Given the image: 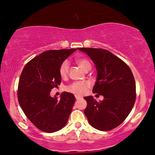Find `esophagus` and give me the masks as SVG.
<instances>
[{
    "label": "esophagus",
    "mask_w": 155,
    "mask_h": 155,
    "mask_svg": "<svg viewBox=\"0 0 155 155\" xmlns=\"http://www.w3.org/2000/svg\"><path fill=\"white\" fill-rule=\"evenodd\" d=\"M75 99H82V97H80V96H78V95H75Z\"/></svg>",
    "instance_id": "34e87169"
}]
</instances>
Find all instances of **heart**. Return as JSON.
Listing matches in <instances>:
<instances>
[{
  "label": "heart",
  "instance_id": "heart-1",
  "mask_svg": "<svg viewBox=\"0 0 155 155\" xmlns=\"http://www.w3.org/2000/svg\"><path fill=\"white\" fill-rule=\"evenodd\" d=\"M76 62L78 66L82 69L84 71H86L87 70L91 69V64L90 61L88 59L84 58H81L76 60ZM69 63L68 61H64L61 63L59 67V74L62 78H67L69 73ZM91 86L90 82L87 81H83V82H78L72 83L71 84L68 86L66 88V90L71 92L77 95H82L86 93L88 88Z\"/></svg>",
  "mask_w": 155,
  "mask_h": 155
}]
</instances>
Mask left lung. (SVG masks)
I'll list each match as a JSON object with an SVG mask.
<instances>
[{"label": "left lung", "mask_w": 155, "mask_h": 155, "mask_svg": "<svg viewBox=\"0 0 155 155\" xmlns=\"http://www.w3.org/2000/svg\"><path fill=\"white\" fill-rule=\"evenodd\" d=\"M95 65L97 76L93 93L104 97L97 102L85 97L84 114L91 125L99 131H109L123 123L135 101V82L128 65L110 51L99 48H79Z\"/></svg>", "instance_id": "left-lung-1"}]
</instances>
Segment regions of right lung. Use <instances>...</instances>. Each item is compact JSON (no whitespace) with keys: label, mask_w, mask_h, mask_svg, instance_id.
<instances>
[{"label":"right lung","mask_w":155,"mask_h":155,"mask_svg":"<svg viewBox=\"0 0 155 155\" xmlns=\"http://www.w3.org/2000/svg\"><path fill=\"white\" fill-rule=\"evenodd\" d=\"M76 49L43 51L24 67L18 84V99L28 120L41 131H58L66 125L75 97L67 92L61 99L50 96L61 82L59 67Z\"/></svg>","instance_id":"right-lung-1"}]
</instances>
